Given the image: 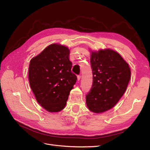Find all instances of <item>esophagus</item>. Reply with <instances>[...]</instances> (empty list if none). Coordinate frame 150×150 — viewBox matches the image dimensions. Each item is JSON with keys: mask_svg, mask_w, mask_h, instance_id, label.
Instances as JSON below:
<instances>
[{"mask_svg": "<svg viewBox=\"0 0 150 150\" xmlns=\"http://www.w3.org/2000/svg\"><path fill=\"white\" fill-rule=\"evenodd\" d=\"M81 75H78V81H79V80L81 79Z\"/></svg>", "mask_w": 150, "mask_h": 150, "instance_id": "esophagus-1", "label": "esophagus"}]
</instances>
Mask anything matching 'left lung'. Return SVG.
Segmentation results:
<instances>
[{"label":"left lung","instance_id":"1","mask_svg":"<svg viewBox=\"0 0 150 150\" xmlns=\"http://www.w3.org/2000/svg\"><path fill=\"white\" fill-rule=\"evenodd\" d=\"M93 84L86 94L89 110L99 113L110 110L126 91L131 77L129 67L111 49L93 52L91 56Z\"/></svg>","mask_w":150,"mask_h":150}]
</instances>
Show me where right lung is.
<instances>
[{
  "label": "right lung",
  "mask_w": 150,
  "mask_h": 150,
  "mask_svg": "<svg viewBox=\"0 0 150 150\" xmlns=\"http://www.w3.org/2000/svg\"><path fill=\"white\" fill-rule=\"evenodd\" d=\"M69 50L64 46L49 45L30 61L29 80L37 101L49 112L64 109L77 76L71 72Z\"/></svg>",
  "instance_id": "right-lung-1"
}]
</instances>
